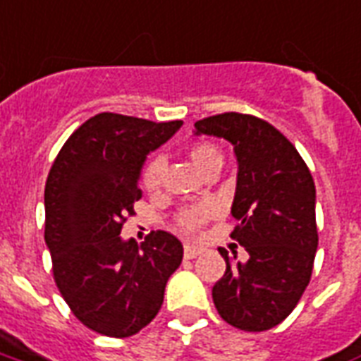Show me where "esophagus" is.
<instances>
[{
	"mask_svg": "<svg viewBox=\"0 0 361 361\" xmlns=\"http://www.w3.org/2000/svg\"><path fill=\"white\" fill-rule=\"evenodd\" d=\"M204 252V248L199 247V245H191V243H188L185 247H183V256L188 258V260H193V258H197L199 255H202Z\"/></svg>",
	"mask_w": 361,
	"mask_h": 361,
	"instance_id": "1",
	"label": "esophagus"
}]
</instances>
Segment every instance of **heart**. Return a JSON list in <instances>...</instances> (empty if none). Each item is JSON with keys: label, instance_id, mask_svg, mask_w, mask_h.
I'll list each match as a JSON object with an SVG mask.
<instances>
[{"label": "heart", "instance_id": "obj_1", "mask_svg": "<svg viewBox=\"0 0 361 361\" xmlns=\"http://www.w3.org/2000/svg\"><path fill=\"white\" fill-rule=\"evenodd\" d=\"M189 159L193 162L195 166L199 168L202 173L210 170V168H216L224 164V154L216 145L212 143H193L189 147ZM164 170H166V160L164 157H153V159L147 160V164L143 166V172H141V185L147 189V191H157L162 183V176H164ZM218 212V207H216L212 201L201 202L197 207L185 208L181 210L180 214L176 216V226L181 231H188V233H193L197 229L201 228L202 224L212 218V216Z\"/></svg>", "mask_w": 361, "mask_h": 361}]
</instances>
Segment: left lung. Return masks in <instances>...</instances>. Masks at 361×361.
I'll return each instance as SVG.
<instances>
[{
	"label": "left lung",
	"mask_w": 361,
	"mask_h": 361,
	"mask_svg": "<svg viewBox=\"0 0 361 361\" xmlns=\"http://www.w3.org/2000/svg\"><path fill=\"white\" fill-rule=\"evenodd\" d=\"M195 135L229 141L237 157L231 214L235 241L248 252L226 260L212 287L224 322L243 331H268L289 316L312 277L317 250L316 185L306 162L279 130L250 114L224 113L195 122Z\"/></svg>",
	"instance_id": "1"
}]
</instances>
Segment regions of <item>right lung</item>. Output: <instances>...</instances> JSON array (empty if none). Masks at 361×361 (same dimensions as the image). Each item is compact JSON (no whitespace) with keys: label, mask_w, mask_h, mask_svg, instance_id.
I'll return each instance as SVG.
<instances>
[{"label":"right lung","mask_w":361,"mask_h":361,"mask_svg":"<svg viewBox=\"0 0 361 361\" xmlns=\"http://www.w3.org/2000/svg\"><path fill=\"white\" fill-rule=\"evenodd\" d=\"M181 120L151 122L101 113L66 140L45 181V245L53 277L85 327L124 338L159 314L164 289L183 258L178 237L151 231L122 239L126 216L141 199L147 154L166 143Z\"/></svg>","instance_id":"1"}]
</instances>
